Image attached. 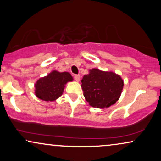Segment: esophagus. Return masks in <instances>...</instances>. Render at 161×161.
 Segmentation results:
<instances>
[{
  "label": "esophagus",
  "mask_w": 161,
  "mask_h": 161,
  "mask_svg": "<svg viewBox=\"0 0 161 161\" xmlns=\"http://www.w3.org/2000/svg\"><path fill=\"white\" fill-rule=\"evenodd\" d=\"M74 79H75V80L76 81V82H79V80H80V75H74Z\"/></svg>",
  "instance_id": "esophagus-1"
}]
</instances>
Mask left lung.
<instances>
[{"instance_id":"1","label":"left lung","mask_w":161,"mask_h":161,"mask_svg":"<svg viewBox=\"0 0 161 161\" xmlns=\"http://www.w3.org/2000/svg\"><path fill=\"white\" fill-rule=\"evenodd\" d=\"M81 81L83 95L90 106L108 108L116 104L123 91V79L112 71H102L97 68L90 69Z\"/></svg>"}]
</instances>
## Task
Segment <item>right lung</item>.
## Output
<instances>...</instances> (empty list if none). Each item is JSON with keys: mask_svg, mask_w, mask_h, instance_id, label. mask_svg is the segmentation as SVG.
Masks as SVG:
<instances>
[{"mask_svg": "<svg viewBox=\"0 0 161 161\" xmlns=\"http://www.w3.org/2000/svg\"><path fill=\"white\" fill-rule=\"evenodd\" d=\"M73 81L68 72L53 70L46 76L40 78L35 84V94L42 101H54L63 95L66 83Z\"/></svg>", "mask_w": 161, "mask_h": 161, "instance_id": "obj_1", "label": "right lung"}]
</instances>
